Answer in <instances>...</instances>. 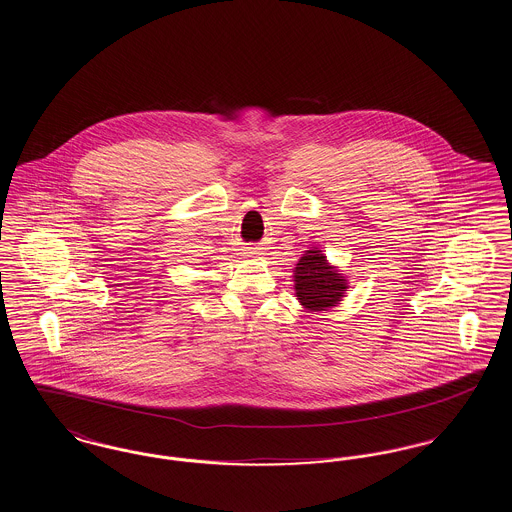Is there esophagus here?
<instances>
[{"label": "esophagus", "instance_id": "esophagus-1", "mask_svg": "<svg viewBox=\"0 0 512 512\" xmlns=\"http://www.w3.org/2000/svg\"><path fill=\"white\" fill-rule=\"evenodd\" d=\"M246 254H254V256H260L262 252L258 248H246Z\"/></svg>", "mask_w": 512, "mask_h": 512}]
</instances>
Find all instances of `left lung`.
I'll return each instance as SVG.
<instances>
[{
  "mask_svg": "<svg viewBox=\"0 0 512 512\" xmlns=\"http://www.w3.org/2000/svg\"><path fill=\"white\" fill-rule=\"evenodd\" d=\"M293 273L296 300L306 312L335 308L349 291L345 273L333 266L320 248L304 250Z\"/></svg>",
  "mask_w": 512,
  "mask_h": 512,
  "instance_id": "obj_1",
  "label": "left lung"
}]
</instances>
